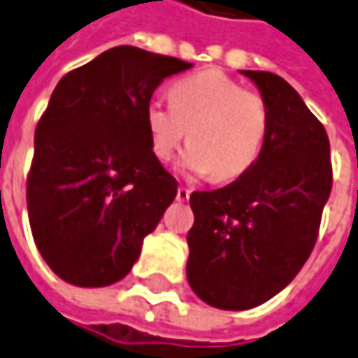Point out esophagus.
Segmentation results:
<instances>
[{"instance_id":"obj_1","label":"esophagus","mask_w":358,"mask_h":358,"mask_svg":"<svg viewBox=\"0 0 358 358\" xmlns=\"http://www.w3.org/2000/svg\"><path fill=\"white\" fill-rule=\"evenodd\" d=\"M189 196H191V189H187V187H179V189H177V201H179V203H185Z\"/></svg>"}]
</instances>
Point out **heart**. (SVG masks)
<instances>
[{
  "label": "heart",
  "mask_w": 358,
  "mask_h": 358,
  "mask_svg": "<svg viewBox=\"0 0 358 358\" xmlns=\"http://www.w3.org/2000/svg\"><path fill=\"white\" fill-rule=\"evenodd\" d=\"M167 94L171 106L150 102L145 108L157 159H171L187 136L191 145L179 157L185 173H210L213 181L229 183L258 162L270 131V106L262 94L244 90L218 71L177 78Z\"/></svg>",
  "instance_id": "1"
}]
</instances>
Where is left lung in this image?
<instances>
[{"label": "left lung", "instance_id": "obj_1", "mask_svg": "<svg viewBox=\"0 0 358 358\" xmlns=\"http://www.w3.org/2000/svg\"><path fill=\"white\" fill-rule=\"evenodd\" d=\"M270 106L258 162L222 189L195 191L187 280L227 311L262 306L289 284L315 246L333 185L329 138L282 76L241 71Z\"/></svg>", "mask_w": 358, "mask_h": 358}]
</instances>
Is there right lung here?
Returning <instances> with one entry per match:
<instances>
[{"mask_svg":"<svg viewBox=\"0 0 358 358\" xmlns=\"http://www.w3.org/2000/svg\"><path fill=\"white\" fill-rule=\"evenodd\" d=\"M191 62L114 47L64 74L35 129L27 177L31 232L61 280L104 287L126 278L177 195L153 155L145 108Z\"/></svg>","mask_w":358,"mask_h":358,"instance_id":"right-lung-1","label":"right lung"}]
</instances>
